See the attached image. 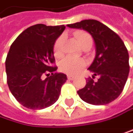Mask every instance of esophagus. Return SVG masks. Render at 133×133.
<instances>
[{"label":"esophagus","instance_id":"1","mask_svg":"<svg viewBox=\"0 0 133 133\" xmlns=\"http://www.w3.org/2000/svg\"><path fill=\"white\" fill-rule=\"evenodd\" d=\"M67 77H68V79H69V80H73V79L75 78L74 76H72V75H68Z\"/></svg>","mask_w":133,"mask_h":133}]
</instances>
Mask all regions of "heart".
Returning <instances> with one entry per match:
<instances>
[{"instance_id": "obj_1", "label": "heart", "mask_w": 133, "mask_h": 133, "mask_svg": "<svg viewBox=\"0 0 133 133\" xmlns=\"http://www.w3.org/2000/svg\"><path fill=\"white\" fill-rule=\"evenodd\" d=\"M74 35L77 38V42L81 45V47H82L84 44L87 43H92L91 36L88 33L85 32V31L79 30L75 32ZM63 37L61 36L55 42L53 51L56 57H60L63 53ZM85 64L86 61L83 60V59L68 56L61 61L60 67L63 72L68 73V74L74 75L81 71L85 66Z\"/></svg>"}]
</instances>
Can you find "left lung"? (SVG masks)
Here are the masks:
<instances>
[{"instance_id":"left-lung-1","label":"left lung","mask_w":133,"mask_h":133,"mask_svg":"<svg viewBox=\"0 0 133 133\" xmlns=\"http://www.w3.org/2000/svg\"><path fill=\"white\" fill-rule=\"evenodd\" d=\"M67 26L89 32L95 43V57L88 69L94 72L92 77L98 76L99 79L94 82L91 77L87 78L85 87L77 91L78 95L92 105L110 103L119 96L128 77L129 56L124 42L97 20H83Z\"/></svg>"}]
</instances>
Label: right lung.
<instances>
[{"label": "right lung", "instance_id": "add662e5", "mask_svg": "<svg viewBox=\"0 0 133 133\" xmlns=\"http://www.w3.org/2000/svg\"><path fill=\"white\" fill-rule=\"evenodd\" d=\"M64 25L37 24L22 32L9 48L5 61L10 92L23 107L41 110L59 98L67 77L56 72L53 47ZM44 76H47L45 79Z\"/></svg>", "mask_w": 133, "mask_h": 133}]
</instances>
